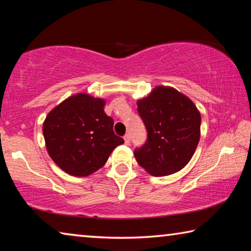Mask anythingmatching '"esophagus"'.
I'll return each mask as SVG.
<instances>
[{
    "label": "esophagus",
    "instance_id": "esophagus-1",
    "mask_svg": "<svg viewBox=\"0 0 251 251\" xmlns=\"http://www.w3.org/2000/svg\"><path fill=\"white\" fill-rule=\"evenodd\" d=\"M123 139H125V143L126 146L130 145V134H126L125 137H123Z\"/></svg>",
    "mask_w": 251,
    "mask_h": 251
}]
</instances>
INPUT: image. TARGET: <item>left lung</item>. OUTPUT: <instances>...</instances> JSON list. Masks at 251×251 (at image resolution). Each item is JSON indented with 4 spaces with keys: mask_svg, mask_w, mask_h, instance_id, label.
<instances>
[{
    "mask_svg": "<svg viewBox=\"0 0 251 251\" xmlns=\"http://www.w3.org/2000/svg\"><path fill=\"white\" fill-rule=\"evenodd\" d=\"M148 138L134 150L138 163L154 176H169L190 161L200 139L201 117L194 102L170 87H157L138 101Z\"/></svg>",
    "mask_w": 251,
    "mask_h": 251,
    "instance_id": "left-lung-1",
    "label": "left lung"
}]
</instances>
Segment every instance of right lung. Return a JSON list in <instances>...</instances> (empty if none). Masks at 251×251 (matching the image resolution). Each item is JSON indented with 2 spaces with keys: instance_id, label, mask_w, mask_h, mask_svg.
I'll return each mask as SVG.
<instances>
[{
  "instance_id": "right-lung-1",
  "label": "right lung",
  "mask_w": 251,
  "mask_h": 251,
  "mask_svg": "<svg viewBox=\"0 0 251 251\" xmlns=\"http://www.w3.org/2000/svg\"><path fill=\"white\" fill-rule=\"evenodd\" d=\"M103 99L79 93L56 105L45 118L47 150L69 175L87 176L105 164L111 152L125 143L113 132V119L104 112Z\"/></svg>"
}]
</instances>
